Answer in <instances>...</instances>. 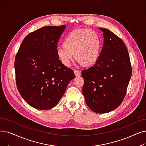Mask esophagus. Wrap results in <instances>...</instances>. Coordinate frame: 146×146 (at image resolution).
I'll return each mask as SVG.
<instances>
[{
    "label": "esophagus",
    "mask_w": 146,
    "mask_h": 146,
    "mask_svg": "<svg viewBox=\"0 0 146 146\" xmlns=\"http://www.w3.org/2000/svg\"><path fill=\"white\" fill-rule=\"evenodd\" d=\"M74 74H75V75L76 76H80L81 75V73H80V71H79V70H74Z\"/></svg>",
    "instance_id": "esophagus-1"
}]
</instances>
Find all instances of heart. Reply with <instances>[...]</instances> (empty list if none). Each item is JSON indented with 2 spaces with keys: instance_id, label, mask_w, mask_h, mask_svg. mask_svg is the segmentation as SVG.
<instances>
[{
  "instance_id": "heart-1",
  "label": "heart",
  "mask_w": 146,
  "mask_h": 146,
  "mask_svg": "<svg viewBox=\"0 0 146 146\" xmlns=\"http://www.w3.org/2000/svg\"><path fill=\"white\" fill-rule=\"evenodd\" d=\"M63 46L56 49V55L62 64L69 67L75 57L80 64L90 66L96 63L100 55L101 37L97 31L89 29L74 30L63 41Z\"/></svg>"
}]
</instances>
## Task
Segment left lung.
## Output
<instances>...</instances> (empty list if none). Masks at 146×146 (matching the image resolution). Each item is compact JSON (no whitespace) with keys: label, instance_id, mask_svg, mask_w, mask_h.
I'll return each mask as SVG.
<instances>
[{"label":"left lung","instance_id":"left-lung-1","mask_svg":"<svg viewBox=\"0 0 146 146\" xmlns=\"http://www.w3.org/2000/svg\"><path fill=\"white\" fill-rule=\"evenodd\" d=\"M103 32L100 57L93 66L82 71V92L92 111L106 113L115 110L123 101L132 74L130 58L124 42L109 30Z\"/></svg>","mask_w":146,"mask_h":146}]
</instances>
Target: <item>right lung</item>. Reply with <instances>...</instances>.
I'll use <instances>...</instances> for the list:
<instances>
[{"instance_id":"add662e5","label":"right lung","mask_w":146,"mask_h":146,"mask_svg":"<svg viewBox=\"0 0 146 146\" xmlns=\"http://www.w3.org/2000/svg\"><path fill=\"white\" fill-rule=\"evenodd\" d=\"M66 28V26H46L30 33L24 39L16 55L18 90L33 108H53L75 78L73 71L62 64L56 52Z\"/></svg>"}]
</instances>
